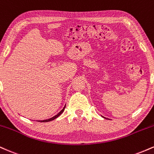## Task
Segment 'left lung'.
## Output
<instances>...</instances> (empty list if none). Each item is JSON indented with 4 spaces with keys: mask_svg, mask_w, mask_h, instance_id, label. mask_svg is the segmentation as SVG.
<instances>
[{
    "mask_svg": "<svg viewBox=\"0 0 154 154\" xmlns=\"http://www.w3.org/2000/svg\"><path fill=\"white\" fill-rule=\"evenodd\" d=\"M103 118H105V117H104V116H103Z\"/></svg>",
    "mask_w": 154,
    "mask_h": 154,
    "instance_id": "obj_1",
    "label": "left lung"
}]
</instances>
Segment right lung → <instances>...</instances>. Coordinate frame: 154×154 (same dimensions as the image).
Here are the masks:
<instances>
[{
    "mask_svg": "<svg viewBox=\"0 0 154 154\" xmlns=\"http://www.w3.org/2000/svg\"><path fill=\"white\" fill-rule=\"evenodd\" d=\"M65 107H66V105L64 106V107L63 108V109L62 110H61V111H60V112L59 113V114H56V116H53L52 118H50V119H45V120H37V122H50V121H52V120H54V119H56V118H57L58 116H59L60 115H61V114H62V113L63 112V111H64V109H65Z\"/></svg>",
    "mask_w": 154,
    "mask_h": 154,
    "instance_id": "obj_1",
    "label": "right lung"
}]
</instances>
